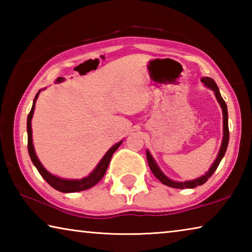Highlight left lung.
<instances>
[{
    "label": "left lung",
    "instance_id": "left-lung-1",
    "mask_svg": "<svg viewBox=\"0 0 252 252\" xmlns=\"http://www.w3.org/2000/svg\"><path fill=\"white\" fill-rule=\"evenodd\" d=\"M201 82L206 85L207 88L211 89V90L215 92V95L217 97V101L219 102V104L222 109V116H223V136H222V142H221V147L218 156H217L216 160L213 161L212 165L210 167V169L208 170L206 172V174L203 176L199 177L197 179H193V180H189V181H174L171 180V179L168 178L165 174L161 171V169L159 168V165L157 164L156 160L153 159V157L151 156V153L149 152V150H147V159H148V163L149 167H150L152 173L155 174V177L158 179V180L161 181L163 185L171 187V188H177V189H193V188L198 187V186H202L204 182H207V180L210 178L213 172L216 171L217 168L220 163V161L222 160V158L224 156L225 151H227L228 148V143H229V126H228V110H227V104H225L224 100L222 99V96L220 94L219 88L217 83L215 82V80L211 78H208V76H204V78L201 79Z\"/></svg>",
    "mask_w": 252,
    "mask_h": 252
}]
</instances>
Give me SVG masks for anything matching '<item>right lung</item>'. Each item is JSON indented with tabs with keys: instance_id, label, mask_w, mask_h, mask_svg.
Returning <instances> with one entry per match:
<instances>
[{
	"instance_id": "right-lung-1",
	"label": "right lung",
	"mask_w": 252,
	"mask_h": 252,
	"mask_svg": "<svg viewBox=\"0 0 252 252\" xmlns=\"http://www.w3.org/2000/svg\"><path fill=\"white\" fill-rule=\"evenodd\" d=\"M41 90L36 93L35 97L33 100V105L32 109L30 111L29 116H28V123H27V129H28V150H29V155L31 160L33 162V164L35 165V168L37 169V171L42 176V178L49 183V185L54 188L55 190L61 191V192L64 193H71V192H79V191H83L87 189H90L93 186H95L97 182H99L106 172V169L109 167L110 160L112 158L113 153L116 152L117 149L121 146L122 141L118 142L117 144H114L112 148H110L108 152L105 153L104 157L102 158L101 161L97 163L95 169L89 174L88 177L82 178V179H62L59 178L57 176H53L52 173H50L48 170H46L40 160L37 159V157L35 155V150H34L33 147V140H32V126H31V121L33 118V113H34V109H35V102L36 99L39 97Z\"/></svg>"
}]
</instances>
